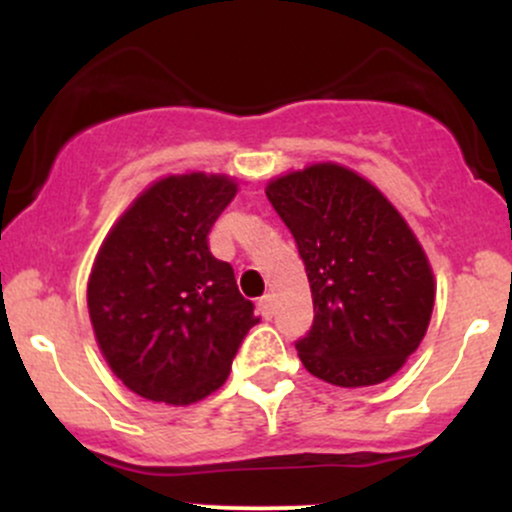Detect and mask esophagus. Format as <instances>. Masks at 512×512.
Wrapping results in <instances>:
<instances>
[{
	"mask_svg": "<svg viewBox=\"0 0 512 512\" xmlns=\"http://www.w3.org/2000/svg\"><path fill=\"white\" fill-rule=\"evenodd\" d=\"M257 308H260V315L264 317V320H272V317H274V298L267 293V296L260 298Z\"/></svg>",
	"mask_w": 512,
	"mask_h": 512,
	"instance_id": "34e87169",
	"label": "esophagus"
}]
</instances>
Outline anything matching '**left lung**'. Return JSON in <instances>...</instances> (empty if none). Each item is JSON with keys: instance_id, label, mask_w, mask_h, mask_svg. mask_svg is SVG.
Wrapping results in <instances>:
<instances>
[{"instance_id": "1", "label": "left lung", "mask_w": 512, "mask_h": 512, "mask_svg": "<svg viewBox=\"0 0 512 512\" xmlns=\"http://www.w3.org/2000/svg\"><path fill=\"white\" fill-rule=\"evenodd\" d=\"M267 199L298 245L313 325L303 366L339 387L378 385L419 349L433 274L399 211L354 170L317 163L269 182Z\"/></svg>"}]
</instances>
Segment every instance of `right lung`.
<instances>
[{"label":"right lung","instance_id":"right-lung-1","mask_svg":"<svg viewBox=\"0 0 512 512\" xmlns=\"http://www.w3.org/2000/svg\"><path fill=\"white\" fill-rule=\"evenodd\" d=\"M226 175H170L151 185L105 238L88 315L105 361L151 402L192 404L226 383L255 305L240 296L209 233L236 197Z\"/></svg>","mask_w":512,"mask_h":512}]
</instances>
